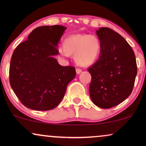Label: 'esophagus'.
<instances>
[{
    "instance_id": "1",
    "label": "esophagus",
    "mask_w": 146,
    "mask_h": 146,
    "mask_svg": "<svg viewBox=\"0 0 146 146\" xmlns=\"http://www.w3.org/2000/svg\"><path fill=\"white\" fill-rule=\"evenodd\" d=\"M82 70L80 68H76V74H80L82 72Z\"/></svg>"
}]
</instances>
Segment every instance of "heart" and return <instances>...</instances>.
I'll list each match as a JSON object with an SVG mask.
<instances>
[{
    "instance_id": "1",
    "label": "heart",
    "mask_w": 146,
    "mask_h": 146,
    "mask_svg": "<svg viewBox=\"0 0 146 146\" xmlns=\"http://www.w3.org/2000/svg\"><path fill=\"white\" fill-rule=\"evenodd\" d=\"M101 50V41L96 36L78 34L66 38L62 48H59L58 52L63 58L74 55V60L78 65L88 66L98 60Z\"/></svg>"
}]
</instances>
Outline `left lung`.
I'll use <instances>...</instances> for the list:
<instances>
[{
    "mask_svg": "<svg viewBox=\"0 0 146 146\" xmlns=\"http://www.w3.org/2000/svg\"><path fill=\"white\" fill-rule=\"evenodd\" d=\"M101 53L88 68L92 76L90 96L96 106L110 108L118 105L132 92L137 64L132 48L120 35L109 28L96 31Z\"/></svg>",
    "mask_w": 146,
    "mask_h": 146,
    "instance_id": "obj_1",
    "label": "left lung"
}]
</instances>
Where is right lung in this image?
<instances>
[{"label": "right lung", "instance_id": "add662e5", "mask_svg": "<svg viewBox=\"0 0 146 146\" xmlns=\"http://www.w3.org/2000/svg\"><path fill=\"white\" fill-rule=\"evenodd\" d=\"M66 29L61 25L38 27L14 51L9 69L10 84L28 108L54 109L76 76L74 67L60 66L54 58L58 54L57 47Z\"/></svg>", "mask_w": 146, "mask_h": 146}]
</instances>
